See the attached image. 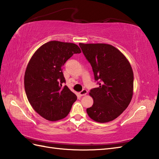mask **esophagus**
<instances>
[{"mask_svg": "<svg viewBox=\"0 0 159 159\" xmlns=\"http://www.w3.org/2000/svg\"><path fill=\"white\" fill-rule=\"evenodd\" d=\"M87 93V90H86V89H83L82 92H80V93H79V95L80 96H86V94Z\"/></svg>", "mask_w": 159, "mask_h": 159, "instance_id": "34e87169", "label": "esophagus"}]
</instances>
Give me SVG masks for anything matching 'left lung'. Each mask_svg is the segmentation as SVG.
<instances>
[{"instance_id": "8db88e82", "label": "left lung", "mask_w": 159, "mask_h": 159, "mask_svg": "<svg viewBox=\"0 0 159 159\" xmlns=\"http://www.w3.org/2000/svg\"><path fill=\"white\" fill-rule=\"evenodd\" d=\"M79 46L92 67L94 79L99 81V87L89 92L93 104L87 113L97 122H109L129 105L133 95V69L123 53L112 45L80 43Z\"/></svg>"}]
</instances>
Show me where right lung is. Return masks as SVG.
I'll list each match as a JSON object with an SVG mask.
<instances>
[{
	"label": "right lung",
	"instance_id": "add662e5",
	"mask_svg": "<svg viewBox=\"0 0 159 159\" xmlns=\"http://www.w3.org/2000/svg\"><path fill=\"white\" fill-rule=\"evenodd\" d=\"M81 50L75 43L50 41L31 57L25 74V89L33 109L44 119L55 121L65 118L76 96L66 85L62 67L74 54Z\"/></svg>",
	"mask_w": 159,
	"mask_h": 159
}]
</instances>
